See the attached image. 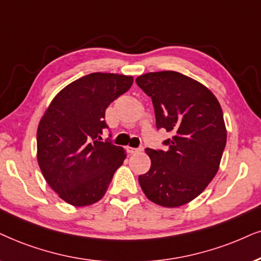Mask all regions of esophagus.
<instances>
[{
	"label": "esophagus",
	"mask_w": 261,
	"mask_h": 261,
	"mask_svg": "<svg viewBox=\"0 0 261 261\" xmlns=\"http://www.w3.org/2000/svg\"><path fill=\"white\" fill-rule=\"evenodd\" d=\"M142 149H143V148H133V147H127L126 148V150H127V153H130V154H137V153H140V151H142Z\"/></svg>",
	"instance_id": "34e87169"
}]
</instances>
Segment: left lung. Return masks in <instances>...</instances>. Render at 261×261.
<instances>
[{"label": "left lung", "mask_w": 261, "mask_h": 261, "mask_svg": "<svg viewBox=\"0 0 261 261\" xmlns=\"http://www.w3.org/2000/svg\"><path fill=\"white\" fill-rule=\"evenodd\" d=\"M136 83L151 98L156 128L172 134L166 150L147 148L150 169L138 182L154 203L179 207L218 172L226 144L222 107L204 85L174 71L142 74Z\"/></svg>", "instance_id": "8db88e82"}]
</instances>
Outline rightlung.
<instances>
[{
  "label": "right lung",
  "instance_id": "add662e5",
  "mask_svg": "<svg viewBox=\"0 0 261 261\" xmlns=\"http://www.w3.org/2000/svg\"><path fill=\"white\" fill-rule=\"evenodd\" d=\"M130 75L90 73L59 92L39 121L37 160L47 183L67 203L97 202L126 154L101 135L111 102L133 85ZM110 137H112L110 135Z\"/></svg>",
  "mask_w": 261,
  "mask_h": 261
}]
</instances>
